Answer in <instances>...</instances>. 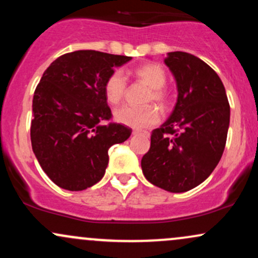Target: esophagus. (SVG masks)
Here are the masks:
<instances>
[{"label": "esophagus", "instance_id": "obj_1", "mask_svg": "<svg viewBox=\"0 0 258 258\" xmlns=\"http://www.w3.org/2000/svg\"><path fill=\"white\" fill-rule=\"evenodd\" d=\"M133 135H142V136H147V137H149V135L150 133L148 132V131H139V130H135V131H133Z\"/></svg>", "mask_w": 258, "mask_h": 258}]
</instances>
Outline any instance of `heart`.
Wrapping results in <instances>:
<instances>
[{
	"label": "heart",
	"instance_id": "b5f03b06",
	"mask_svg": "<svg viewBox=\"0 0 258 258\" xmlns=\"http://www.w3.org/2000/svg\"><path fill=\"white\" fill-rule=\"evenodd\" d=\"M133 75L138 80L150 87L147 100H154L160 104H165L167 100V94L162 87L166 84V72L160 64L149 63L136 68ZM127 82L123 73L121 70H114L108 76L104 82L105 98L110 104H119L122 102L126 93ZM114 117L117 122L122 125L133 127V128H147L159 122L160 114L158 109L153 105L131 106L125 105L116 109Z\"/></svg>",
	"mask_w": 258,
	"mask_h": 258
}]
</instances>
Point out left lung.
<instances>
[{
    "label": "left lung",
    "instance_id": "left-lung-1",
    "mask_svg": "<svg viewBox=\"0 0 258 258\" xmlns=\"http://www.w3.org/2000/svg\"><path fill=\"white\" fill-rule=\"evenodd\" d=\"M165 64L176 80L177 103L152 132L142 171L154 185L183 193L203 183L226 147L230 108L220 76L200 58L170 52Z\"/></svg>",
    "mask_w": 258,
    "mask_h": 258
}]
</instances>
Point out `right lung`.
<instances>
[{
  "mask_svg": "<svg viewBox=\"0 0 258 258\" xmlns=\"http://www.w3.org/2000/svg\"><path fill=\"white\" fill-rule=\"evenodd\" d=\"M132 57L98 51L60 55L43 73L32 99L31 146L44 173L60 188L79 191L98 183L109 148L132 130L111 119L104 82Z\"/></svg>",
  "mask_w": 258,
  "mask_h": 258,
  "instance_id": "1",
  "label": "right lung"
}]
</instances>
